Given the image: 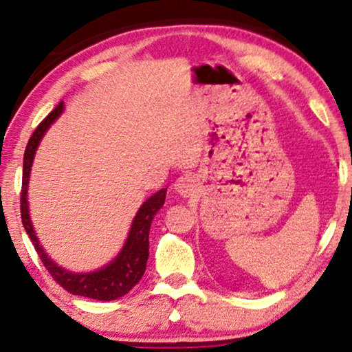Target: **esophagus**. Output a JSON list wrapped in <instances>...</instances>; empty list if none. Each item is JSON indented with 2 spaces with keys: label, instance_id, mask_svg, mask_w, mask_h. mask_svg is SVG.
<instances>
[{
  "label": "esophagus",
  "instance_id": "34e87169",
  "mask_svg": "<svg viewBox=\"0 0 352 352\" xmlns=\"http://www.w3.org/2000/svg\"><path fill=\"white\" fill-rule=\"evenodd\" d=\"M197 186L199 184H197V177L194 175H184L176 181L175 189L182 197H190L194 195Z\"/></svg>",
  "mask_w": 352,
  "mask_h": 352
}]
</instances>
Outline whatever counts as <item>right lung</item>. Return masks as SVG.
<instances>
[{
	"label": "right lung",
	"mask_w": 352,
	"mask_h": 352,
	"mask_svg": "<svg viewBox=\"0 0 352 352\" xmlns=\"http://www.w3.org/2000/svg\"><path fill=\"white\" fill-rule=\"evenodd\" d=\"M64 112V102H60L43 122L38 124L35 133L32 134L30 141L27 144L25 153H23V176H22V195H21V213L22 224L25 228V232L35 245L38 256L45 264V267L50 271L57 283H60L67 292L74 295L91 298L98 301H112L117 298L126 295L129 290H133L134 285L141 280V277L146 272L147 259H148V230L153 216L165 204L166 189H162L155 194L148 197L144 204L139 206L136 216L133 218V223L129 226L128 237L124 240L122 250L112 261L105 266L96 269L89 272H75L70 269H65L57 264L46 250L41 247L38 235L33 228L30 218V208H28V182H30L32 165L35 160L36 148L40 146L41 139L45 138L47 129L56 122Z\"/></svg>",
	"instance_id": "1"
}]
</instances>
